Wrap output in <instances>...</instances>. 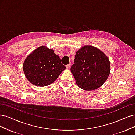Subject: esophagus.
<instances>
[{
	"label": "esophagus",
	"instance_id": "34e87169",
	"mask_svg": "<svg viewBox=\"0 0 135 135\" xmlns=\"http://www.w3.org/2000/svg\"><path fill=\"white\" fill-rule=\"evenodd\" d=\"M70 67H71V64H68L66 65V68L67 69H69Z\"/></svg>",
	"mask_w": 135,
	"mask_h": 135
}]
</instances>
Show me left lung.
I'll use <instances>...</instances> for the list:
<instances>
[{"instance_id":"left-lung-1","label":"left lung","mask_w":135,"mask_h":135,"mask_svg":"<svg viewBox=\"0 0 135 135\" xmlns=\"http://www.w3.org/2000/svg\"><path fill=\"white\" fill-rule=\"evenodd\" d=\"M71 71L79 88L86 91L97 89L106 81L110 71L109 60L99 49L91 45L76 52Z\"/></svg>"}]
</instances>
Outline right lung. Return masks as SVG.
<instances>
[{"instance_id": "right-lung-1", "label": "right lung", "mask_w": 135, "mask_h": 135, "mask_svg": "<svg viewBox=\"0 0 135 135\" xmlns=\"http://www.w3.org/2000/svg\"><path fill=\"white\" fill-rule=\"evenodd\" d=\"M53 49L42 46L25 59L23 69L27 80L34 85L44 87L54 82L66 69Z\"/></svg>"}]
</instances>
